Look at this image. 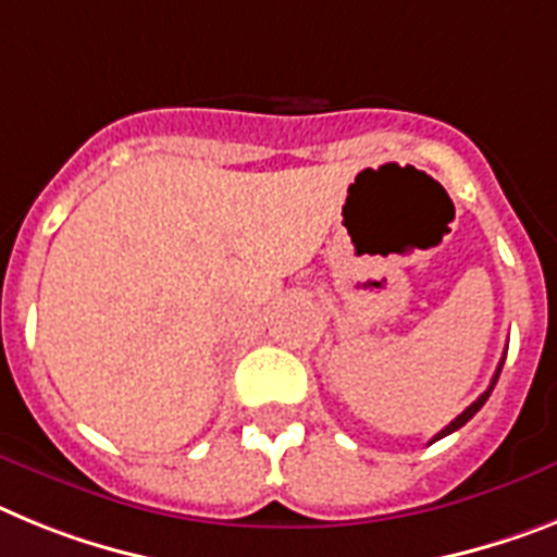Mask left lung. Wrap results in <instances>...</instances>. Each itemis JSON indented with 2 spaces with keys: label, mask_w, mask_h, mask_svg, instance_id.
I'll return each mask as SVG.
<instances>
[{
  "label": "left lung",
  "mask_w": 557,
  "mask_h": 557,
  "mask_svg": "<svg viewBox=\"0 0 557 557\" xmlns=\"http://www.w3.org/2000/svg\"><path fill=\"white\" fill-rule=\"evenodd\" d=\"M502 366H505V358H502V363H498V369H496V374H493V380H491V386H487V392H484V394H482V397H479V400H476V403H470V406H468V408H465L462 414L456 417V420H454V422H450V425H445V428H442L440 434H436V436H434V440H431V442H436V440H442V436H448V434H454V431H459V428H462V425H465V422H468V420H470V417L476 414L479 408H482V406H484V403H487V397H491V392H493V386H496V380H498V374H502Z\"/></svg>",
  "instance_id": "obj_1"
}]
</instances>
